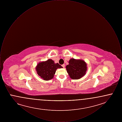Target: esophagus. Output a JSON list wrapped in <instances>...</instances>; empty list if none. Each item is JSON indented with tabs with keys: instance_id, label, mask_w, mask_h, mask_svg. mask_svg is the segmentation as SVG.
Segmentation results:
<instances>
[{
	"instance_id": "1",
	"label": "esophagus",
	"mask_w": 122,
	"mask_h": 122,
	"mask_svg": "<svg viewBox=\"0 0 122 122\" xmlns=\"http://www.w3.org/2000/svg\"><path fill=\"white\" fill-rule=\"evenodd\" d=\"M62 66L63 68H64V67H65V65H64V64H62Z\"/></svg>"
}]
</instances>
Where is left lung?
Masks as SVG:
<instances>
[{
    "label": "left lung",
    "instance_id": "obj_1",
    "mask_svg": "<svg viewBox=\"0 0 122 122\" xmlns=\"http://www.w3.org/2000/svg\"><path fill=\"white\" fill-rule=\"evenodd\" d=\"M86 65V64L83 60L71 58L69 61V64L66 68L70 77L72 79L77 80L86 74L87 70Z\"/></svg>",
    "mask_w": 122,
    "mask_h": 122
}]
</instances>
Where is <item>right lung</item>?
Instances as JSON below:
<instances>
[{
  "instance_id": "1",
  "label": "right lung",
  "mask_w": 122,
  "mask_h": 122,
  "mask_svg": "<svg viewBox=\"0 0 122 122\" xmlns=\"http://www.w3.org/2000/svg\"><path fill=\"white\" fill-rule=\"evenodd\" d=\"M62 68L60 64L58 63L55 64L53 60L50 59L46 61L39 63L36 69L38 75L43 80L48 81L53 78L57 69Z\"/></svg>"
}]
</instances>
